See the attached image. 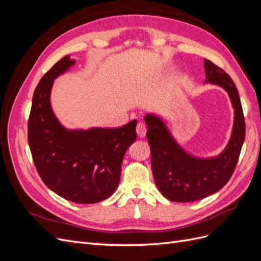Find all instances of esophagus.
Listing matches in <instances>:
<instances>
[{"label": "esophagus", "instance_id": "1", "mask_svg": "<svg viewBox=\"0 0 261 261\" xmlns=\"http://www.w3.org/2000/svg\"><path fill=\"white\" fill-rule=\"evenodd\" d=\"M136 133H137V136L139 138H144L146 136V133H147V128L144 123H138L137 124V127H136Z\"/></svg>", "mask_w": 261, "mask_h": 261}]
</instances>
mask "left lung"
Here are the masks:
<instances>
[{
  "instance_id": "obj_1",
  "label": "left lung",
  "mask_w": 261,
  "mask_h": 261,
  "mask_svg": "<svg viewBox=\"0 0 261 261\" xmlns=\"http://www.w3.org/2000/svg\"><path fill=\"white\" fill-rule=\"evenodd\" d=\"M204 84L223 88L234 109V122L227 145L215 156H197L181 147L167 121L147 113V138L151 150V167L155 185L165 198L191 202L219 192L231 178L245 139V120L240 94L232 78L223 69L204 59Z\"/></svg>"
}]
</instances>
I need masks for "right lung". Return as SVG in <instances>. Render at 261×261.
Returning <instances> with one entry per match:
<instances>
[{
	"label": "right lung",
	"mask_w": 261,
	"mask_h": 261,
	"mask_svg": "<svg viewBox=\"0 0 261 261\" xmlns=\"http://www.w3.org/2000/svg\"><path fill=\"white\" fill-rule=\"evenodd\" d=\"M75 62L66 55L37 85L28 144L39 175L52 192L73 202L96 203L117 188L124 154L137 137V121L120 128L65 127L53 112L51 91L54 81Z\"/></svg>",
	"instance_id": "1"
}]
</instances>
